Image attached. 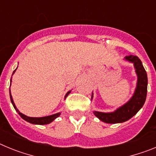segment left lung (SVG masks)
I'll use <instances>...</instances> for the list:
<instances>
[{"label":"left lung","instance_id":"left-lung-1","mask_svg":"<svg viewBox=\"0 0 156 156\" xmlns=\"http://www.w3.org/2000/svg\"><path fill=\"white\" fill-rule=\"evenodd\" d=\"M124 59L126 61L133 64L137 76V86L131 98L114 112H94L95 116H97L101 121L107 123H120V122H126L128 119L132 118L133 115H136L137 112L142 108V106L145 102L147 88H148V76L142 62L137 56L132 55L126 56ZM92 98H93V92L91 96Z\"/></svg>","mask_w":156,"mask_h":156}]
</instances>
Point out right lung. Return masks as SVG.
<instances>
[{"label":"right lung","mask_w":156,"mask_h":156,"mask_svg":"<svg viewBox=\"0 0 156 156\" xmlns=\"http://www.w3.org/2000/svg\"><path fill=\"white\" fill-rule=\"evenodd\" d=\"M16 70L13 72L12 75L15 73ZM11 83H12V78H11ZM70 92H71V90H69V91L67 92V94H66V96H65V99H66V98L67 97L69 94ZM9 94H10L11 101H12V105H13L15 109L16 110V112H17L18 113H19V115H20V116H21L22 118L24 119V120L27 121V122H30V123H33V124H37V125L48 124V123H50V122H51L52 121L55 120V119L57 117H58L59 115H60V114H61V112H58V113L53 114V115H48V116H44V117H30V116H27V115H24V114L21 113V112L19 111V109L16 108V105H15V103H14V101H13V98H12V94H11L10 88H9Z\"/></svg>","instance_id":"obj_1"}]
</instances>
